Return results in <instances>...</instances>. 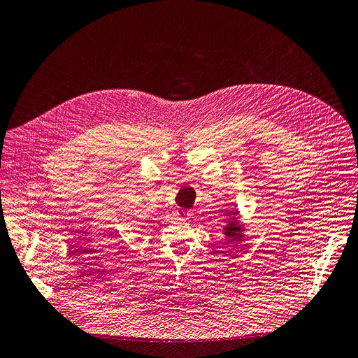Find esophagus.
Segmentation results:
<instances>
[{"label": "esophagus", "mask_w": 358, "mask_h": 358, "mask_svg": "<svg viewBox=\"0 0 358 358\" xmlns=\"http://www.w3.org/2000/svg\"><path fill=\"white\" fill-rule=\"evenodd\" d=\"M189 217H191V213H189V211L182 210V211L179 213V219H180V220H188Z\"/></svg>", "instance_id": "obj_1"}]
</instances>
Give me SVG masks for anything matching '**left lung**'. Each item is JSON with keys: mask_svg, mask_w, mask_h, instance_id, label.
<instances>
[{"mask_svg": "<svg viewBox=\"0 0 358 358\" xmlns=\"http://www.w3.org/2000/svg\"><path fill=\"white\" fill-rule=\"evenodd\" d=\"M224 222H226V226H223V235L226 236L227 242H231L234 245H238L239 242L244 241L245 238L244 235V232L247 231L245 223L241 222V217L236 211H231L229 219Z\"/></svg>", "mask_w": 358, "mask_h": 358, "instance_id": "obj_1", "label": "left lung"}]
</instances>
